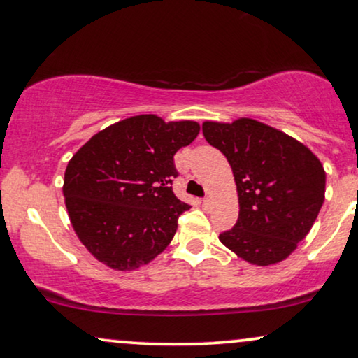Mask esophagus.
Instances as JSON below:
<instances>
[{
  "label": "esophagus",
  "mask_w": 358,
  "mask_h": 358,
  "mask_svg": "<svg viewBox=\"0 0 358 358\" xmlns=\"http://www.w3.org/2000/svg\"><path fill=\"white\" fill-rule=\"evenodd\" d=\"M200 201H201V205H205V206H206L208 203H210V198H208V196H206V198H201Z\"/></svg>",
  "instance_id": "esophagus-1"
}]
</instances>
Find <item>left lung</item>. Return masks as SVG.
<instances>
[{
    "label": "left lung",
    "mask_w": 358,
    "mask_h": 358,
    "mask_svg": "<svg viewBox=\"0 0 358 358\" xmlns=\"http://www.w3.org/2000/svg\"><path fill=\"white\" fill-rule=\"evenodd\" d=\"M203 135L229 162L238 189V221L220 241L256 266L286 259L322 208L325 171L319 158L296 138L252 119L205 122Z\"/></svg>",
    "instance_id": "left-lung-1"
}]
</instances>
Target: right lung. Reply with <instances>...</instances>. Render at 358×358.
I'll use <instances>...</instances> for the list:
<instances>
[{
  "label": "right lung",
  "mask_w": 358,
  "mask_h": 358,
  "mask_svg": "<svg viewBox=\"0 0 358 358\" xmlns=\"http://www.w3.org/2000/svg\"><path fill=\"white\" fill-rule=\"evenodd\" d=\"M200 134L192 120L135 115L107 127L67 164L62 193L90 255L117 271L150 262L169 246L189 205L175 196V153Z\"/></svg>",
  "instance_id": "1"
}]
</instances>
